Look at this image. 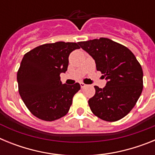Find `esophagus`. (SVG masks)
Instances as JSON below:
<instances>
[{
	"label": "esophagus",
	"instance_id": "34e87169",
	"mask_svg": "<svg viewBox=\"0 0 155 155\" xmlns=\"http://www.w3.org/2000/svg\"><path fill=\"white\" fill-rule=\"evenodd\" d=\"M80 84H81V88H84V87H85L86 86H87V84H84V82H81Z\"/></svg>",
	"mask_w": 155,
	"mask_h": 155
}]
</instances>
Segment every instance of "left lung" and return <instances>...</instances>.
<instances>
[{"mask_svg": "<svg viewBox=\"0 0 155 155\" xmlns=\"http://www.w3.org/2000/svg\"><path fill=\"white\" fill-rule=\"evenodd\" d=\"M78 44L93 57L97 71L108 81L103 88L94 86L95 94L88 100L91 112L105 121L121 120L132 110L141 94V65L128 48L107 38Z\"/></svg>", "mask_w": 155, "mask_h": 155, "instance_id": "left-lung-1", "label": "left lung"}]
</instances>
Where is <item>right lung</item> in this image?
Segmentation results:
<instances>
[{
	"instance_id": "obj_1",
	"label": "right lung",
	"mask_w": 155,
	"mask_h": 155,
	"mask_svg": "<svg viewBox=\"0 0 155 155\" xmlns=\"http://www.w3.org/2000/svg\"><path fill=\"white\" fill-rule=\"evenodd\" d=\"M80 49L76 42H57L34 48L24 55L17 73L18 92L31 114L44 121L61 119L68 113L79 83L62 84L70 53Z\"/></svg>"
}]
</instances>
